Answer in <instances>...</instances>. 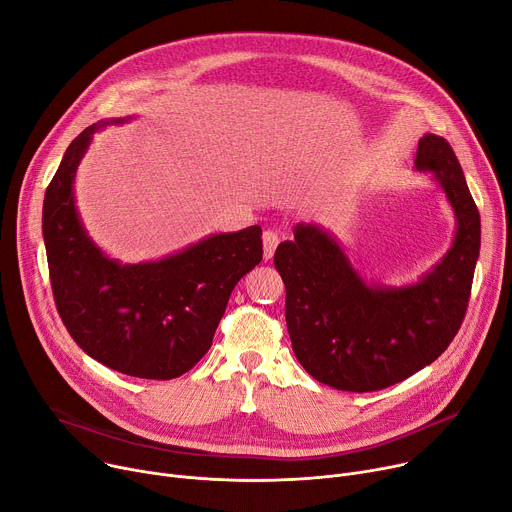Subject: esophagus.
I'll return each mask as SVG.
<instances>
[{
    "instance_id": "obj_1",
    "label": "esophagus",
    "mask_w": 512,
    "mask_h": 512,
    "mask_svg": "<svg viewBox=\"0 0 512 512\" xmlns=\"http://www.w3.org/2000/svg\"><path fill=\"white\" fill-rule=\"evenodd\" d=\"M279 242H281V238H279V233H277V231L268 229V231H264V233H262V250H264V260H270V258L274 256V250H277Z\"/></svg>"
}]
</instances>
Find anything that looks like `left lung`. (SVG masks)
<instances>
[{
  "mask_svg": "<svg viewBox=\"0 0 512 512\" xmlns=\"http://www.w3.org/2000/svg\"><path fill=\"white\" fill-rule=\"evenodd\" d=\"M414 168L430 174L455 215L451 248L406 285L367 281L318 223H297L274 254L285 318L303 369L340 391H375L441 357L465 316L480 256V213L451 145L426 133Z\"/></svg>",
  "mask_w": 512,
  "mask_h": 512,
  "instance_id": "1",
  "label": "left lung"
}]
</instances>
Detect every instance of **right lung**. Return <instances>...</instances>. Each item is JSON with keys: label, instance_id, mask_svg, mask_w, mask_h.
Instances as JSON below:
<instances>
[{"label": "right lung", "instance_id": "obj_1", "mask_svg": "<svg viewBox=\"0 0 512 512\" xmlns=\"http://www.w3.org/2000/svg\"><path fill=\"white\" fill-rule=\"evenodd\" d=\"M94 123L67 147L43 203V238L59 316L88 357L141 379H174L213 344L229 295L262 260V229L211 233L160 260L123 264L90 238L75 205V174Z\"/></svg>", "mask_w": 512, "mask_h": 512}]
</instances>
